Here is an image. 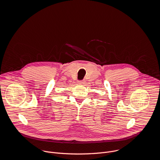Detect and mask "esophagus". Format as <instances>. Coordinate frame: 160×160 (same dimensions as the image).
I'll return each mask as SVG.
<instances>
[{"instance_id": "esophagus-1", "label": "esophagus", "mask_w": 160, "mask_h": 160, "mask_svg": "<svg viewBox=\"0 0 160 160\" xmlns=\"http://www.w3.org/2000/svg\"><path fill=\"white\" fill-rule=\"evenodd\" d=\"M78 84H80V85L84 84V83H85V81H84V80H80V81H78Z\"/></svg>"}]
</instances>
